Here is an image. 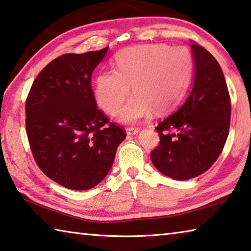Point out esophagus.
<instances>
[{
	"mask_svg": "<svg viewBox=\"0 0 251 251\" xmlns=\"http://www.w3.org/2000/svg\"><path fill=\"white\" fill-rule=\"evenodd\" d=\"M126 134L128 135H135L140 132V129H135V128H126Z\"/></svg>",
	"mask_w": 251,
	"mask_h": 251,
	"instance_id": "esophagus-1",
	"label": "esophagus"
}]
</instances>
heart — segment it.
I'll use <instances>...</instances> for the list:
<instances>
[{
    "label": "heart",
    "mask_w": 251,
    "mask_h": 251,
    "mask_svg": "<svg viewBox=\"0 0 251 251\" xmlns=\"http://www.w3.org/2000/svg\"><path fill=\"white\" fill-rule=\"evenodd\" d=\"M116 72L96 78L95 99L108 114H116L130 95L134 97L119 113L123 123H138L153 113L173 108L190 81L193 59L186 47L149 44L123 50L114 60Z\"/></svg>",
    "instance_id": "obj_1"
}]
</instances>
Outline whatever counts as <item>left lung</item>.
I'll return each mask as SVG.
<instances>
[{
  "label": "left lung",
  "instance_id": "1",
  "mask_svg": "<svg viewBox=\"0 0 251 251\" xmlns=\"http://www.w3.org/2000/svg\"><path fill=\"white\" fill-rule=\"evenodd\" d=\"M191 48L193 87L184 102L155 128L161 141L151 153L153 165L178 181L199 176L215 163L226 143L231 114L221 66L204 47L193 43Z\"/></svg>",
  "mask_w": 251,
  "mask_h": 251
}]
</instances>
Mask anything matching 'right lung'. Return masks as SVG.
<instances>
[{
	"mask_svg": "<svg viewBox=\"0 0 251 251\" xmlns=\"http://www.w3.org/2000/svg\"><path fill=\"white\" fill-rule=\"evenodd\" d=\"M108 47L66 54L35 79L26 99V133L45 175L66 188L89 190L109 173L122 128L97 108L91 75Z\"/></svg>",
	"mask_w": 251,
	"mask_h": 251,
	"instance_id": "right-lung-1",
	"label": "right lung"
}]
</instances>
